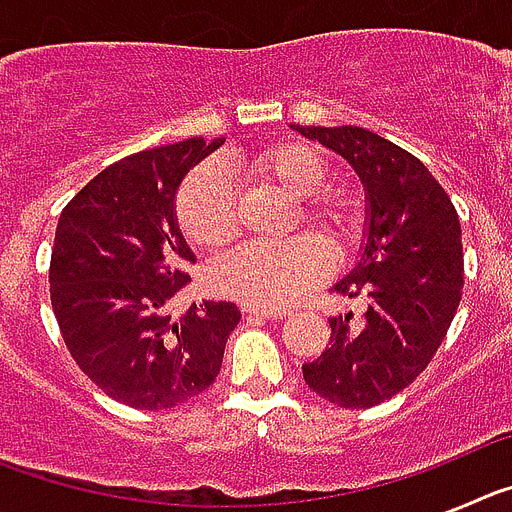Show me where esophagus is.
Masks as SVG:
<instances>
[{"label":"esophagus","instance_id":"esophagus-1","mask_svg":"<svg viewBox=\"0 0 512 512\" xmlns=\"http://www.w3.org/2000/svg\"><path fill=\"white\" fill-rule=\"evenodd\" d=\"M243 315H246V318H264V320L287 318V312L284 310H259V307H243Z\"/></svg>","mask_w":512,"mask_h":512}]
</instances>
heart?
Here are the masks:
<instances>
[{
  "label": "heart",
  "instance_id": "obj_1",
  "mask_svg": "<svg viewBox=\"0 0 512 512\" xmlns=\"http://www.w3.org/2000/svg\"><path fill=\"white\" fill-rule=\"evenodd\" d=\"M228 174H248L277 184L300 200V215L312 230L348 251L361 235L359 202L341 187H323L328 164L318 148L300 140H279L248 156L202 164L176 194V220L184 238L200 248L225 246L238 233V202ZM330 251L315 235H300L282 246L246 243L210 266L217 295L248 307L277 310L305 297L330 274Z\"/></svg>",
  "mask_w": 512,
  "mask_h": 512
}]
</instances>
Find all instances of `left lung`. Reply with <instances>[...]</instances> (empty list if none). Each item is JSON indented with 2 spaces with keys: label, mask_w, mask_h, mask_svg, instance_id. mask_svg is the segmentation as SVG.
<instances>
[{
  "label": "left lung",
  "mask_w": 512,
  "mask_h": 512,
  "mask_svg": "<svg viewBox=\"0 0 512 512\" xmlns=\"http://www.w3.org/2000/svg\"><path fill=\"white\" fill-rule=\"evenodd\" d=\"M292 128L348 158L369 194L361 261L333 287L366 312L328 318V348L302 377L338 408H372L413 384L449 333L464 284L459 215L428 166L392 140L356 125Z\"/></svg>",
  "instance_id": "obj_1"
}]
</instances>
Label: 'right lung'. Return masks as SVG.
I'll list each match as a JSON object with an SVG mask.
<instances>
[{
	"label": "right lung",
	"mask_w": 512,
	"mask_h": 512,
	"mask_svg": "<svg viewBox=\"0 0 512 512\" xmlns=\"http://www.w3.org/2000/svg\"><path fill=\"white\" fill-rule=\"evenodd\" d=\"M223 140L189 138L99 171L58 217L51 305L79 369L135 410L176 408L215 382L241 320L233 302L192 305L171 318L192 251L174 223L184 174Z\"/></svg>",
	"instance_id": "obj_1"
}]
</instances>
